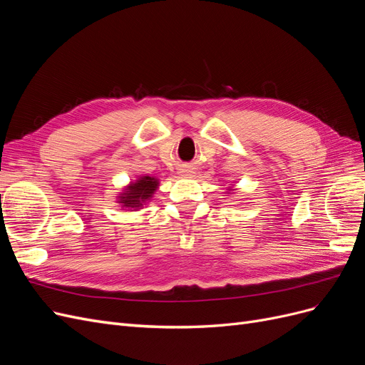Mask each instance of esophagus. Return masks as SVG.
<instances>
[{"label": "esophagus", "instance_id": "obj_1", "mask_svg": "<svg viewBox=\"0 0 365 365\" xmlns=\"http://www.w3.org/2000/svg\"><path fill=\"white\" fill-rule=\"evenodd\" d=\"M180 173L182 176H190V175L195 173V169L192 168V165H182V168L180 169Z\"/></svg>", "mask_w": 365, "mask_h": 365}]
</instances>
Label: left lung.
<instances>
[{
	"mask_svg": "<svg viewBox=\"0 0 365 365\" xmlns=\"http://www.w3.org/2000/svg\"><path fill=\"white\" fill-rule=\"evenodd\" d=\"M230 192H231V189H230Z\"/></svg>",
	"mask_w": 365,
	"mask_h": 365,
	"instance_id": "1",
	"label": "left lung"
}]
</instances>
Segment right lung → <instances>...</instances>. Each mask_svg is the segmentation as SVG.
<instances>
[{
    "instance_id": "obj_1",
    "label": "right lung",
    "mask_w": 365,
    "mask_h": 365,
    "mask_svg": "<svg viewBox=\"0 0 365 365\" xmlns=\"http://www.w3.org/2000/svg\"><path fill=\"white\" fill-rule=\"evenodd\" d=\"M158 185L160 181L155 176H138V180L130 181V184L125 187V190L117 197V202L123 208L138 210L150 201V197L158 189Z\"/></svg>"
}]
</instances>
